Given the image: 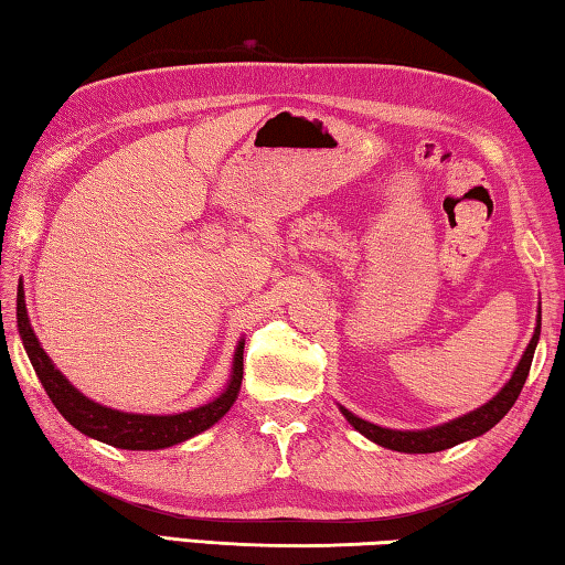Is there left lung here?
<instances>
[{
  "label": "left lung",
  "instance_id": "obj_1",
  "mask_svg": "<svg viewBox=\"0 0 565 565\" xmlns=\"http://www.w3.org/2000/svg\"><path fill=\"white\" fill-rule=\"evenodd\" d=\"M539 337H541V309H539V319H535L533 339H531L529 347H525L519 366H515L513 376L509 379V384H505L499 391V394H495L489 401V404H483L481 408H476V411H471V414H466L461 418L448 420V424L424 428V431H396V428H384V426L369 424V420L353 416L349 408H343V406H339V408L359 434L366 436L369 441H374V444L384 446V448H391V451H401V454H436V451H444V448H451V446H458L463 441H471V438L491 431V428L499 424V420L505 414H509L511 406L515 404V398H519V394H521L525 379H529L531 361H533Z\"/></svg>",
  "mask_w": 565,
  "mask_h": 565
}]
</instances>
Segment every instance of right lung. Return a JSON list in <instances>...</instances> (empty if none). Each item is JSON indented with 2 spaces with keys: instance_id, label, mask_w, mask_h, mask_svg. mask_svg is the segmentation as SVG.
Segmentation results:
<instances>
[{
  "instance_id": "right-lung-1",
  "label": "right lung",
  "mask_w": 565,
  "mask_h": 565,
  "mask_svg": "<svg viewBox=\"0 0 565 565\" xmlns=\"http://www.w3.org/2000/svg\"><path fill=\"white\" fill-rule=\"evenodd\" d=\"M17 329L22 337L24 351L30 356L32 366L40 376L46 396L52 398L56 411L70 420V424L82 431L84 436L97 438L102 444H109L114 448H127V451H157V448H169L174 444L186 441V438L206 431L214 426L228 408L234 406L242 388L244 379V341H238L234 351L232 363V379H228L226 388L209 404L181 411V414L169 416H154V414H127V411H117L109 406H102L76 391L70 379H66L60 369L54 366L46 351L40 347L34 337V329L26 317L24 303V286L19 281L17 289Z\"/></svg>"
}]
</instances>
